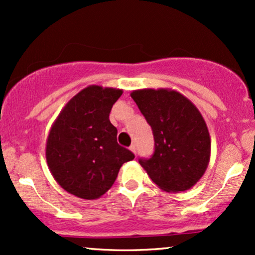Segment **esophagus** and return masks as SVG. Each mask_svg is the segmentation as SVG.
Returning <instances> with one entry per match:
<instances>
[{
    "instance_id": "1",
    "label": "esophagus",
    "mask_w": 255,
    "mask_h": 255,
    "mask_svg": "<svg viewBox=\"0 0 255 255\" xmlns=\"http://www.w3.org/2000/svg\"><path fill=\"white\" fill-rule=\"evenodd\" d=\"M129 148H130V151L133 152V153L136 154V145H135V144H131Z\"/></svg>"
}]
</instances>
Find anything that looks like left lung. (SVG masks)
<instances>
[{"label": "left lung", "instance_id": "left-lung-1", "mask_svg": "<svg viewBox=\"0 0 255 255\" xmlns=\"http://www.w3.org/2000/svg\"><path fill=\"white\" fill-rule=\"evenodd\" d=\"M151 126L154 151L139 163L165 192L187 191L200 180L210 159L211 141L203 116L191 101L169 90L131 92Z\"/></svg>", "mask_w": 255, "mask_h": 255}]
</instances>
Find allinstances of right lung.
<instances>
[{"instance_id":"obj_1","label":"right lung","mask_w":255,"mask_h":255,"mask_svg":"<svg viewBox=\"0 0 255 255\" xmlns=\"http://www.w3.org/2000/svg\"><path fill=\"white\" fill-rule=\"evenodd\" d=\"M121 90L89 86L58 115L46 142V160L57 183L83 199H97L110 189L122 164L134 153L118 144L109 114Z\"/></svg>"}]
</instances>
